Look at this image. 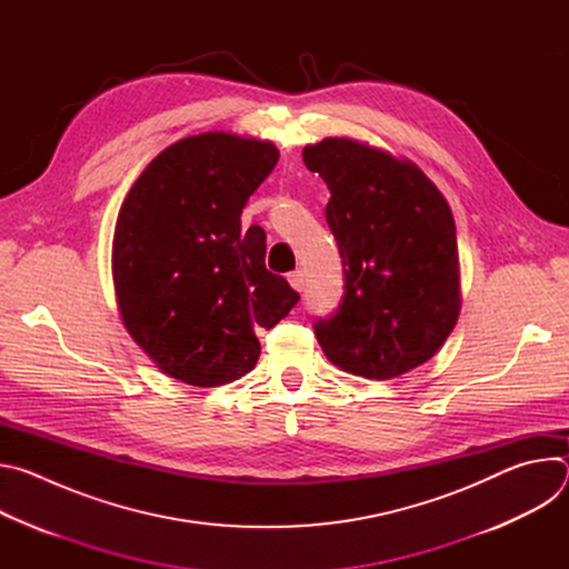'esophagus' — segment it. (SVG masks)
I'll return each instance as SVG.
<instances>
[{"mask_svg": "<svg viewBox=\"0 0 569 569\" xmlns=\"http://www.w3.org/2000/svg\"><path fill=\"white\" fill-rule=\"evenodd\" d=\"M288 281H290V286L295 288V290H303V286H306V274H303V270H295V272H290L288 274Z\"/></svg>", "mask_w": 569, "mask_h": 569, "instance_id": "obj_1", "label": "esophagus"}]
</instances>
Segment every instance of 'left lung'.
<instances>
[{
	"label": "left lung",
	"mask_w": 569,
	"mask_h": 569,
	"mask_svg": "<svg viewBox=\"0 0 569 569\" xmlns=\"http://www.w3.org/2000/svg\"><path fill=\"white\" fill-rule=\"evenodd\" d=\"M301 154L331 191L327 222L345 270L336 315L315 321L317 342L353 376L408 373L441 349L459 317L452 211L410 159L347 137Z\"/></svg>",
	"instance_id": "left-lung-1"
}]
</instances>
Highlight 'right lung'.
I'll use <instances>...</instances> for the list:
<instances>
[{
  "label": "right lung",
  "instance_id": "obj_1",
  "mask_svg": "<svg viewBox=\"0 0 569 569\" xmlns=\"http://www.w3.org/2000/svg\"><path fill=\"white\" fill-rule=\"evenodd\" d=\"M270 141L202 132L161 150L128 191L112 240V277L132 340L171 378L196 387L254 369L257 329L299 295L266 268V231L240 213L272 173Z\"/></svg>",
  "mask_w": 569,
  "mask_h": 569
}]
</instances>
